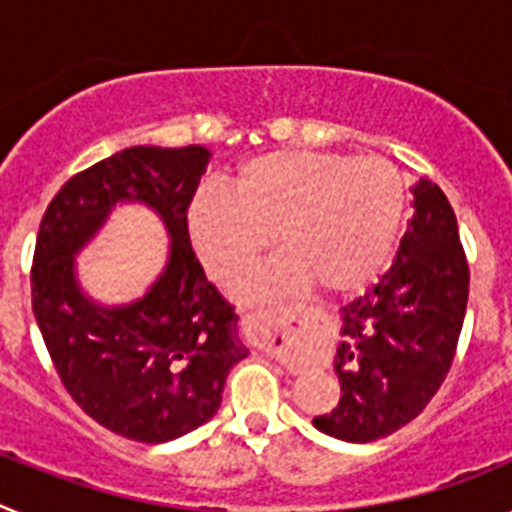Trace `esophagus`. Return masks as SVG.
Returning a JSON list of instances; mask_svg holds the SVG:
<instances>
[{
  "label": "esophagus",
  "mask_w": 512,
  "mask_h": 512,
  "mask_svg": "<svg viewBox=\"0 0 512 512\" xmlns=\"http://www.w3.org/2000/svg\"><path fill=\"white\" fill-rule=\"evenodd\" d=\"M246 325L248 330H253V336L259 338L261 346L269 348V351H274L277 356H282L284 351H287L289 346V333H292V328H287L284 323H279L271 312H251V315H246Z\"/></svg>",
  "instance_id": "esophagus-1"
}]
</instances>
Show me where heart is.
Returning <instances> with one entry per match:
<instances>
[{
  "label": "heart",
  "instance_id": "heart-1",
  "mask_svg": "<svg viewBox=\"0 0 512 512\" xmlns=\"http://www.w3.org/2000/svg\"><path fill=\"white\" fill-rule=\"evenodd\" d=\"M402 207L405 187L384 158L274 151L243 164L228 194L194 197L189 235L202 264L223 284L243 282L277 235L284 256L248 284V297L302 284L348 297L384 271Z\"/></svg>",
  "mask_w": 512,
  "mask_h": 512
}]
</instances>
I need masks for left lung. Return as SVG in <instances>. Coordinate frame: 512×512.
<instances>
[{
  "mask_svg": "<svg viewBox=\"0 0 512 512\" xmlns=\"http://www.w3.org/2000/svg\"><path fill=\"white\" fill-rule=\"evenodd\" d=\"M413 220L390 271L341 307L336 374L341 400L312 418L320 433L369 443L418 418L456 354L469 297V266L441 187H413Z\"/></svg>",
  "mask_w": 512,
  "mask_h": 512,
  "instance_id": "obj_1",
  "label": "left lung"
}]
</instances>
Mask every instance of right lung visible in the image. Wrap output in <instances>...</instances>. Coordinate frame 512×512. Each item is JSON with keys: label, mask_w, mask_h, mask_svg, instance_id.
<instances>
[{"label": "right lung", "mask_w": 512, "mask_h": 512, "mask_svg": "<svg viewBox=\"0 0 512 512\" xmlns=\"http://www.w3.org/2000/svg\"><path fill=\"white\" fill-rule=\"evenodd\" d=\"M207 161L205 146L125 148L71 176L40 220L30 287L45 348L76 405L130 441L166 443L207 423L248 356L233 305L189 243L187 210ZM120 201L151 206L172 246L146 296L107 308L83 295L73 256Z\"/></svg>", "instance_id": "obj_1"}]
</instances>
